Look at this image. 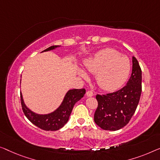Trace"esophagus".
I'll return each mask as SVG.
<instances>
[{
	"label": "esophagus",
	"instance_id": "1",
	"mask_svg": "<svg viewBox=\"0 0 160 160\" xmlns=\"http://www.w3.org/2000/svg\"><path fill=\"white\" fill-rule=\"evenodd\" d=\"M86 95L88 97H91L93 95V92H92V90H88V91L86 92Z\"/></svg>",
	"mask_w": 160,
	"mask_h": 160
}]
</instances>
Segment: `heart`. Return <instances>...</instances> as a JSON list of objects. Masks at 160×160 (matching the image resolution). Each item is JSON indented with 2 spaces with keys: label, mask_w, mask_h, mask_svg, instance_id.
<instances>
[{
  "label": "heart",
  "mask_w": 160,
  "mask_h": 160,
  "mask_svg": "<svg viewBox=\"0 0 160 160\" xmlns=\"http://www.w3.org/2000/svg\"><path fill=\"white\" fill-rule=\"evenodd\" d=\"M85 67L89 72L97 74L98 84L106 90H114L120 88L130 72L128 57L111 48L100 50L85 62ZM80 73L82 76L85 75L82 72Z\"/></svg>",
  "instance_id": "obj_1"
}]
</instances>
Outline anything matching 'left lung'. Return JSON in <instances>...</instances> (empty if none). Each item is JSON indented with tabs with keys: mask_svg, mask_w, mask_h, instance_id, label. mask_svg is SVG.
Returning <instances> with one entry per match:
<instances>
[{
	"mask_svg": "<svg viewBox=\"0 0 160 160\" xmlns=\"http://www.w3.org/2000/svg\"><path fill=\"white\" fill-rule=\"evenodd\" d=\"M141 93L142 70L133 57L132 75L125 86L117 91L96 95L95 123L103 130L116 131L124 127L135 113Z\"/></svg>",
	"mask_w": 160,
	"mask_h": 160,
	"instance_id": "obj_1",
	"label": "left lung"
}]
</instances>
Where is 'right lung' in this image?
<instances>
[{"instance_id":"right-lung-1","label":"right lung","mask_w":160,"mask_h":160,"mask_svg":"<svg viewBox=\"0 0 160 160\" xmlns=\"http://www.w3.org/2000/svg\"><path fill=\"white\" fill-rule=\"evenodd\" d=\"M57 46H52L44 50L43 52L54 49ZM85 90L72 89L69 90L66 94L62 103L59 108L54 112L47 115H38L33 113L29 109L27 108L23 103L22 95L21 94V108L24 115L33 124L37 126L41 129L45 131H57L62 128L68 122L73 106L77 102L84 96Z\"/></svg>"}]
</instances>
